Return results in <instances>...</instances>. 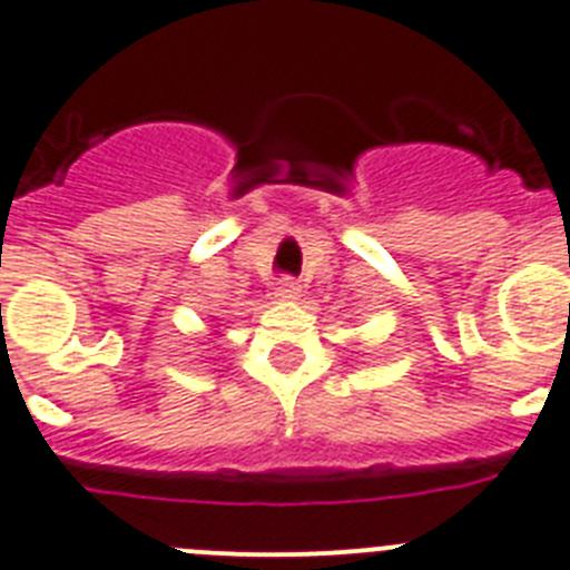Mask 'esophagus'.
<instances>
[{
	"label": "esophagus",
	"instance_id": "1",
	"mask_svg": "<svg viewBox=\"0 0 570 570\" xmlns=\"http://www.w3.org/2000/svg\"><path fill=\"white\" fill-rule=\"evenodd\" d=\"M298 293H301V286L295 277H281V281L275 284V298L281 301H295L298 298Z\"/></svg>",
	"mask_w": 570,
	"mask_h": 570
}]
</instances>
